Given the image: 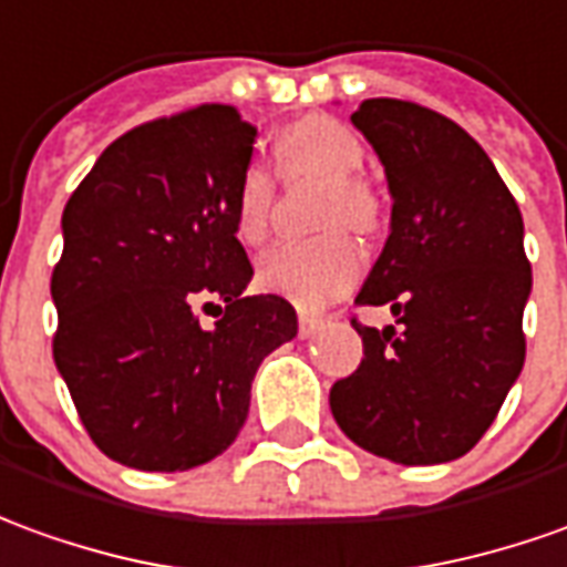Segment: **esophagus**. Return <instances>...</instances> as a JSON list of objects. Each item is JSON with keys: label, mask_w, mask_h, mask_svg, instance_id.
Listing matches in <instances>:
<instances>
[{"label": "esophagus", "mask_w": 567, "mask_h": 567, "mask_svg": "<svg viewBox=\"0 0 567 567\" xmlns=\"http://www.w3.org/2000/svg\"><path fill=\"white\" fill-rule=\"evenodd\" d=\"M297 322H300V338H312L319 328L324 324V316H316V312H300L297 316Z\"/></svg>", "instance_id": "34e87169"}]
</instances>
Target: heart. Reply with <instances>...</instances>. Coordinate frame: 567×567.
Returning a JSON list of instances; mask_svg holds the SVG:
<instances>
[{"instance_id": "heart-1", "label": "heart", "mask_w": 567, "mask_h": 567, "mask_svg": "<svg viewBox=\"0 0 567 567\" xmlns=\"http://www.w3.org/2000/svg\"><path fill=\"white\" fill-rule=\"evenodd\" d=\"M279 168L288 177L310 174L328 184L322 227L347 224L374 229L380 202L359 177L365 168V146L331 116H307L288 125L279 137ZM276 184L264 165H248L233 199V229L243 245L264 243L270 227ZM362 276V251L343 229H328L316 239H291L272 245L257 260V285L270 295L288 297L300 307H324L347 295Z\"/></svg>"}]
</instances>
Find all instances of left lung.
Wrapping results in <instances>:
<instances>
[{"instance_id": "1", "label": "left lung", "mask_w": 567, "mask_h": 567, "mask_svg": "<svg viewBox=\"0 0 567 567\" xmlns=\"http://www.w3.org/2000/svg\"><path fill=\"white\" fill-rule=\"evenodd\" d=\"M352 125L374 146L393 196L390 239L355 303H386L395 324L352 319L365 359L331 386V414L386 461H457L525 365L532 264L522 212L488 153L442 113L371 97Z\"/></svg>"}]
</instances>
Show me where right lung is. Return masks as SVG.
I'll return each instance as SVG.
<instances>
[{"mask_svg": "<svg viewBox=\"0 0 567 567\" xmlns=\"http://www.w3.org/2000/svg\"><path fill=\"white\" fill-rule=\"evenodd\" d=\"M257 128L227 104L153 118L106 146L63 208L54 365L110 461L177 473L243 430L251 380L297 334L279 295L245 297L233 199ZM220 315L212 329L198 312Z\"/></svg>", "mask_w": 567, "mask_h": 567, "instance_id": "add662e5", "label": "right lung"}]
</instances>
